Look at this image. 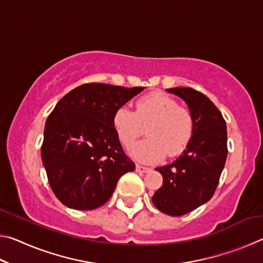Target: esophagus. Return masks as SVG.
<instances>
[{"mask_svg": "<svg viewBox=\"0 0 263 263\" xmlns=\"http://www.w3.org/2000/svg\"><path fill=\"white\" fill-rule=\"evenodd\" d=\"M136 171L139 172V173H147V172L151 171V168L145 167V166H141V164H137Z\"/></svg>", "mask_w": 263, "mask_h": 263, "instance_id": "esophagus-1", "label": "esophagus"}]
</instances>
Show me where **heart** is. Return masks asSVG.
I'll use <instances>...</instances> for the list:
<instances>
[{"mask_svg": "<svg viewBox=\"0 0 263 263\" xmlns=\"http://www.w3.org/2000/svg\"><path fill=\"white\" fill-rule=\"evenodd\" d=\"M115 131L125 147H130L145 127L147 139L131 149V155L141 162L153 163L164 158L180 155L189 145L194 133L190 111L162 92L141 96L136 101V111L121 106L112 117Z\"/></svg>", "mask_w": 263, "mask_h": 263, "instance_id": "1", "label": "heart"}]
</instances>
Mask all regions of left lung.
I'll return each instance as SVG.
<instances>
[{"instance_id": "1", "label": "left lung", "mask_w": 263, "mask_h": 263, "mask_svg": "<svg viewBox=\"0 0 263 263\" xmlns=\"http://www.w3.org/2000/svg\"><path fill=\"white\" fill-rule=\"evenodd\" d=\"M181 97L194 118V133L174 162L155 168L163 177L155 191V206L169 216H182L210 201L228 157L225 119L208 97L193 88L167 89Z\"/></svg>"}]
</instances>
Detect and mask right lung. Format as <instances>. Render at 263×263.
Instances as JSON below:
<instances>
[{"label":"right lung","instance_id":"right-lung-1","mask_svg":"<svg viewBox=\"0 0 263 263\" xmlns=\"http://www.w3.org/2000/svg\"><path fill=\"white\" fill-rule=\"evenodd\" d=\"M144 87L79 86L58 102L44 128L42 160L57 198L75 210H94L111 197L119 177L133 172L112 117Z\"/></svg>","mask_w":263,"mask_h":263}]
</instances>
